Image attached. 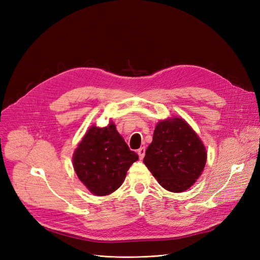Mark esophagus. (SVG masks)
<instances>
[{"mask_svg": "<svg viewBox=\"0 0 260 260\" xmlns=\"http://www.w3.org/2000/svg\"><path fill=\"white\" fill-rule=\"evenodd\" d=\"M138 154H139V157L140 159H143V157L145 155V147H140L138 149Z\"/></svg>", "mask_w": 260, "mask_h": 260, "instance_id": "esophagus-1", "label": "esophagus"}]
</instances>
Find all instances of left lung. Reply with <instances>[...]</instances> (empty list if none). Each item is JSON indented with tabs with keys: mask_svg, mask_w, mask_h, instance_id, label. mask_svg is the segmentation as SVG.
I'll use <instances>...</instances> for the list:
<instances>
[{
	"mask_svg": "<svg viewBox=\"0 0 260 260\" xmlns=\"http://www.w3.org/2000/svg\"><path fill=\"white\" fill-rule=\"evenodd\" d=\"M206 159L200 137L184 119L174 117L156 124L143 162L164 188L180 193L200 178Z\"/></svg>",
	"mask_w": 260,
	"mask_h": 260,
	"instance_id": "obj_1",
	"label": "left lung"
}]
</instances>
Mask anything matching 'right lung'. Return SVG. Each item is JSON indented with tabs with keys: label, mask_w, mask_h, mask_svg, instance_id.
I'll list each match as a JSON object with an SVG mask.
<instances>
[{
	"label": "right lung",
	"mask_w": 260,
	"mask_h": 260,
	"mask_svg": "<svg viewBox=\"0 0 260 260\" xmlns=\"http://www.w3.org/2000/svg\"><path fill=\"white\" fill-rule=\"evenodd\" d=\"M139 156L130 151L123 138L109 122L103 128L92 125L74 153L76 174L88 190L98 196L115 192L124 181Z\"/></svg>",
	"instance_id": "1"
}]
</instances>
